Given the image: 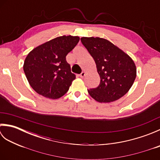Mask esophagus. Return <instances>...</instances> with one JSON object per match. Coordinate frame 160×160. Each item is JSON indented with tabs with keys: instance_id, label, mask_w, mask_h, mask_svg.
I'll return each mask as SVG.
<instances>
[{
	"instance_id": "esophagus-1",
	"label": "esophagus",
	"mask_w": 160,
	"mask_h": 160,
	"mask_svg": "<svg viewBox=\"0 0 160 160\" xmlns=\"http://www.w3.org/2000/svg\"><path fill=\"white\" fill-rule=\"evenodd\" d=\"M85 74H86V73L84 72V71H82V72L80 74V78H84V76H85Z\"/></svg>"
}]
</instances>
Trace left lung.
I'll return each mask as SVG.
<instances>
[{
    "mask_svg": "<svg viewBox=\"0 0 160 160\" xmlns=\"http://www.w3.org/2000/svg\"><path fill=\"white\" fill-rule=\"evenodd\" d=\"M80 40L94 59L100 77L99 85L88 90L89 94L100 103L111 102L124 96L136 78L134 61L107 39L82 37Z\"/></svg>",
    "mask_w": 160,
    "mask_h": 160,
    "instance_id": "left-lung-1",
    "label": "left lung"
}]
</instances>
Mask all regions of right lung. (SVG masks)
<instances>
[{"label":"right lung","mask_w":160,"mask_h":160,"mask_svg":"<svg viewBox=\"0 0 160 160\" xmlns=\"http://www.w3.org/2000/svg\"><path fill=\"white\" fill-rule=\"evenodd\" d=\"M79 40L78 36H59L36 47L28 54L24 61V72L36 93L55 100L67 92L76 76L71 72L66 56Z\"/></svg>","instance_id":"add662e5"}]
</instances>
